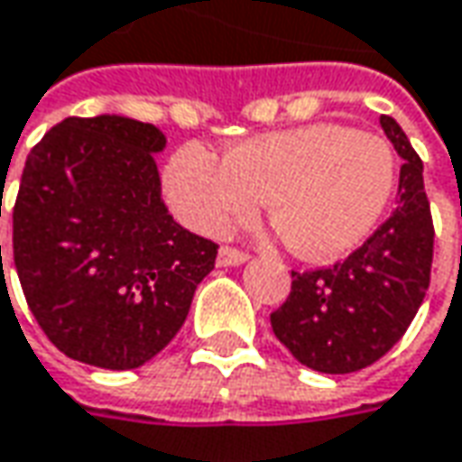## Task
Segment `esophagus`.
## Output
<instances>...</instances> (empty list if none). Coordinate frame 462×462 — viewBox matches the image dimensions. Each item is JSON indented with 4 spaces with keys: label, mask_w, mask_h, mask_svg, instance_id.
Here are the masks:
<instances>
[{
    "label": "esophagus",
    "mask_w": 462,
    "mask_h": 462,
    "mask_svg": "<svg viewBox=\"0 0 462 462\" xmlns=\"http://www.w3.org/2000/svg\"><path fill=\"white\" fill-rule=\"evenodd\" d=\"M248 261V254L243 251H235V248H219V256H217V263L219 266H240Z\"/></svg>",
    "instance_id": "1"
}]
</instances>
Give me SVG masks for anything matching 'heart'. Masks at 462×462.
<instances>
[{"instance_id": "heart-1", "label": "heart", "mask_w": 462, "mask_h": 462, "mask_svg": "<svg viewBox=\"0 0 462 462\" xmlns=\"http://www.w3.org/2000/svg\"><path fill=\"white\" fill-rule=\"evenodd\" d=\"M394 177L384 138L316 123L254 135L225 159L188 143L167 162L164 196L177 219L201 235H222L266 196V211L292 254L332 261L374 232Z\"/></svg>"}]
</instances>
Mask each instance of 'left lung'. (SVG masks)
I'll return each mask as SVG.
<instances>
[{
	"label": "left lung",
	"mask_w": 462,
	"mask_h": 462,
	"mask_svg": "<svg viewBox=\"0 0 462 462\" xmlns=\"http://www.w3.org/2000/svg\"><path fill=\"white\" fill-rule=\"evenodd\" d=\"M379 125L402 156L394 214L342 263L292 272V290L272 313V329L292 358L321 374L379 361L405 335L429 290L434 225L423 164L393 117L382 115Z\"/></svg>",
	"instance_id": "obj_1"
}]
</instances>
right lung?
I'll return each mask as SVG.
<instances>
[{"instance_id": "obj_1", "label": "right lung", "mask_w": 462, "mask_h": 462, "mask_svg": "<svg viewBox=\"0 0 462 462\" xmlns=\"http://www.w3.org/2000/svg\"><path fill=\"white\" fill-rule=\"evenodd\" d=\"M159 127L68 117L28 153L13 211V256L43 335L88 366L127 371L185 324L217 245L162 201ZM2 263V245H0Z\"/></svg>"}]
</instances>
